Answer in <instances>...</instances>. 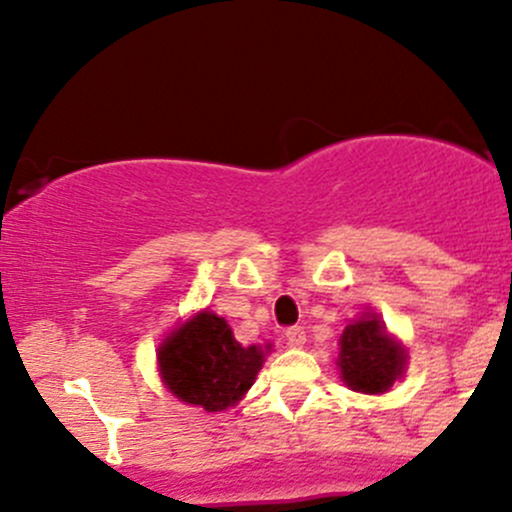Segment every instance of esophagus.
I'll return each mask as SVG.
<instances>
[{
	"label": "esophagus",
	"mask_w": 512,
	"mask_h": 512,
	"mask_svg": "<svg viewBox=\"0 0 512 512\" xmlns=\"http://www.w3.org/2000/svg\"><path fill=\"white\" fill-rule=\"evenodd\" d=\"M285 337H287L289 347H302V344L307 342V332H304L302 327H289L285 332Z\"/></svg>",
	"instance_id": "1"
}]
</instances>
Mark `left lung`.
I'll list each match as a JSON object with an SVG mask.
<instances>
[{
  "label": "left lung",
  "instance_id": "8db88e82",
  "mask_svg": "<svg viewBox=\"0 0 512 512\" xmlns=\"http://www.w3.org/2000/svg\"><path fill=\"white\" fill-rule=\"evenodd\" d=\"M406 349L386 332L379 314H361L339 337L337 366L342 381L361 394H384L406 371Z\"/></svg>",
  "mask_w": 512,
  "mask_h": 512
}]
</instances>
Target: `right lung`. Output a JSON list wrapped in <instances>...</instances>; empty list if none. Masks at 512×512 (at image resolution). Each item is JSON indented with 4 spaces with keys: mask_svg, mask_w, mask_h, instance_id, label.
<instances>
[{
    "mask_svg": "<svg viewBox=\"0 0 512 512\" xmlns=\"http://www.w3.org/2000/svg\"><path fill=\"white\" fill-rule=\"evenodd\" d=\"M262 361L265 352L260 347H242L230 324L208 309L173 329L158 347L165 389L205 411L235 406L255 384Z\"/></svg>",
    "mask_w": 512,
    "mask_h": 512,
    "instance_id": "1",
    "label": "right lung"
}]
</instances>
